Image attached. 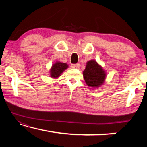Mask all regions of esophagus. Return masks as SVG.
<instances>
[{
  "label": "esophagus",
  "mask_w": 147,
  "mask_h": 147,
  "mask_svg": "<svg viewBox=\"0 0 147 147\" xmlns=\"http://www.w3.org/2000/svg\"><path fill=\"white\" fill-rule=\"evenodd\" d=\"M71 67L73 69H78L80 67V64H78V63L73 64V65H72Z\"/></svg>",
  "instance_id": "1"
}]
</instances>
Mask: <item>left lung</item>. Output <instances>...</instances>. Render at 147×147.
<instances>
[{
    "instance_id": "1",
    "label": "left lung",
    "mask_w": 147,
    "mask_h": 147,
    "mask_svg": "<svg viewBox=\"0 0 147 147\" xmlns=\"http://www.w3.org/2000/svg\"><path fill=\"white\" fill-rule=\"evenodd\" d=\"M83 76L87 86L91 88H99L105 82L106 72L96 60L91 59L86 63Z\"/></svg>"
}]
</instances>
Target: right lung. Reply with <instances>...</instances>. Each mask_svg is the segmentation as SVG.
I'll list each match as a JSON object with an SVG mask.
<instances>
[{"label": "right lung", "mask_w": 147, "mask_h": 147, "mask_svg": "<svg viewBox=\"0 0 147 147\" xmlns=\"http://www.w3.org/2000/svg\"><path fill=\"white\" fill-rule=\"evenodd\" d=\"M69 67V65L65 63L60 61H56L52 65L51 68L50 69V76L53 79L58 78L61 74L63 73L65 70Z\"/></svg>", "instance_id": "1"}]
</instances>
